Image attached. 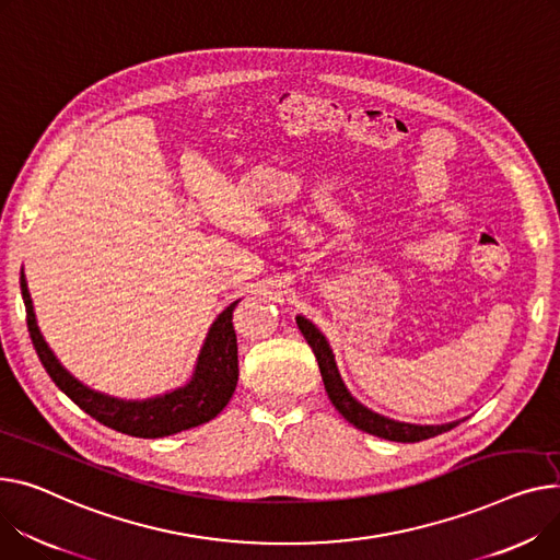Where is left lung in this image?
Segmentation results:
<instances>
[{"instance_id": "1", "label": "left lung", "mask_w": 560, "mask_h": 560, "mask_svg": "<svg viewBox=\"0 0 560 560\" xmlns=\"http://www.w3.org/2000/svg\"><path fill=\"white\" fill-rule=\"evenodd\" d=\"M296 326H300V330L304 332L306 342L311 345V349L317 358V364H319V371H322V381H324V387H326V394H328L330 402L358 430L376 434V436L387 439V441L415 443V441L436 436L441 432H448V430H453L455 425L462 423V421H453V423H443V425H417V423H402V421H394V419H387L383 415L371 412L369 407L358 402L351 396V392L345 387V383L340 378L338 364H335V355H332L326 338L319 332V328L302 315L296 317Z\"/></svg>"}]
</instances>
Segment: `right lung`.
I'll use <instances>...</instances> for the list:
<instances>
[{"label":"right lung","instance_id":"1","mask_svg":"<svg viewBox=\"0 0 560 560\" xmlns=\"http://www.w3.org/2000/svg\"><path fill=\"white\" fill-rule=\"evenodd\" d=\"M20 288L26 306V326L37 358H40L58 389L98 423L130 436L160 439L211 421L230 402L238 383V347L232 324L238 302L230 304L211 324L189 383L164 396L124 400L94 392L69 374L37 328L24 272L20 275Z\"/></svg>","mask_w":560,"mask_h":560}]
</instances>
